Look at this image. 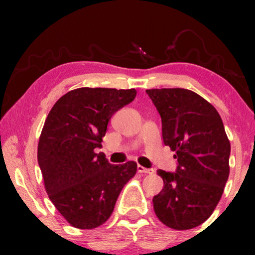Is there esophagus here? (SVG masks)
Wrapping results in <instances>:
<instances>
[{
	"mask_svg": "<svg viewBox=\"0 0 255 255\" xmlns=\"http://www.w3.org/2000/svg\"><path fill=\"white\" fill-rule=\"evenodd\" d=\"M137 172H140V174H153L154 172V170L153 169H147V168H145V166H142V165H137Z\"/></svg>",
	"mask_w": 255,
	"mask_h": 255,
	"instance_id": "obj_1",
	"label": "esophagus"
}]
</instances>
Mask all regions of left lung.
<instances>
[{
  "mask_svg": "<svg viewBox=\"0 0 255 255\" xmlns=\"http://www.w3.org/2000/svg\"><path fill=\"white\" fill-rule=\"evenodd\" d=\"M162 118L163 141L175 151L176 172L157 170L164 188L153 198L166 227L188 230L215 211L229 177L230 141L218 111L186 89L146 90Z\"/></svg>",
  "mask_w": 255,
  "mask_h": 255,
  "instance_id": "obj_1",
  "label": "left lung"
}]
</instances>
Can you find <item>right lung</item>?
Wrapping results in <instances>:
<instances>
[{"label":"right lung","instance_id":"right-lung-1","mask_svg":"<svg viewBox=\"0 0 255 255\" xmlns=\"http://www.w3.org/2000/svg\"><path fill=\"white\" fill-rule=\"evenodd\" d=\"M136 96L135 89L80 87L63 95L49 113L38 142L44 187L72 227L95 229L114 211L136 163L110 164L101 147L113 114Z\"/></svg>","mask_w":255,"mask_h":255}]
</instances>
